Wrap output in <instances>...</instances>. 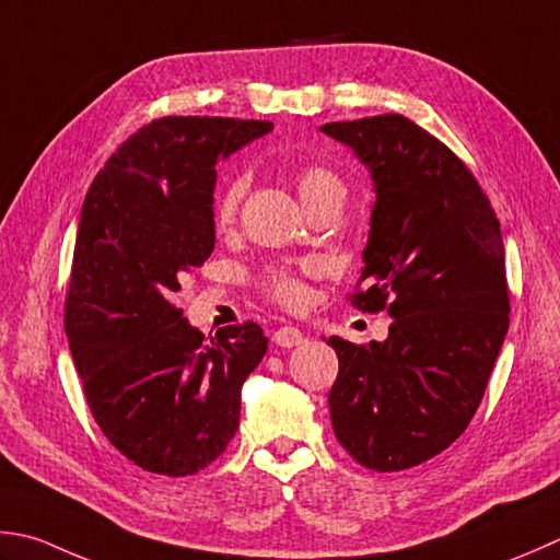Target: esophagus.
<instances>
[{
  "instance_id": "34e87169",
  "label": "esophagus",
  "mask_w": 560,
  "mask_h": 560,
  "mask_svg": "<svg viewBox=\"0 0 560 560\" xmlns=\"http://www.w3.org/2000/svg\"><path fill=\"white\" fill-rule=\"evenodd\" d=\"M271 339H273V345H279L283 349L299 347V345L305 342V337H303V332L299 330V327H279V330L271 335Z\"/></svg>"
}]
</instances>
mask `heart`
Returning <instances> with one entry per match:
<instances>
[{"label":"heart","mask_w":560,"mask_h":560,"mask_svg":"<svg viewBox=\"0 0 560 560\" xmlns=\"http://www.w3.org/2000/svg\"><path fill=\"white\" fill-rule=\"evenodd\" d=\"M293 184L303 206L308 208V211L320 201L332 199V196H345L342 179H339L332 170L323 167V164H303V167L295 170ZM245 189H247L245 177H233L223 184V189L218 191L215 206H213V218L218 225H230L235 221ZM303 271H313V265L303 267ZM261 283H265L269 295H273L279 303L289 305V308H295V305H301L305 301V287L299 271L283 269V267L269 269L265 273V279H261Z\"/></svg>","instance_id":"obj_1"}]
</instances>
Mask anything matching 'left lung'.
Here are the masks:
<instances>
[{
  "instance_id": "obj_1",
  "label": "left lung",
  "mask_w": 560,
  "mask_h": 560,
  "mask_svg": "<svg viewBox=\"0 0 560 560\" xmlns=\"http://www.w3.org/2000/svg\"><path fill=\"white\" fill-rule=\"evenodd\" d=\"M374 182L352 305L393 317L383 342L330 337L332 430L361 466H418L464 434L510 327L500 221L474 174L400 114L325 124Z\"/></svg>"
}]
</instances>
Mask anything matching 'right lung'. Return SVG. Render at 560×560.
I'll use <instances>...</instances> for the list:
<instances>
[{"label": "right lung", "mask_w": 560, "mask_h": 560, "mask_svg": "<svg viewBox=\"0 0 560 560\" xmlns=\"http://www.w3.org/2000/svg\"><path fill=\"white\" fill-rule=\"evenodd\" d=\"M271 120L164 116L94 177L77 228L65 332L106 440L136 466L191 476L225 452L245 378L267 354L257 323L211 342L174 305L215 245V164Z\"/></svg>", "instance_id": "obj_1"}]
</instances>
